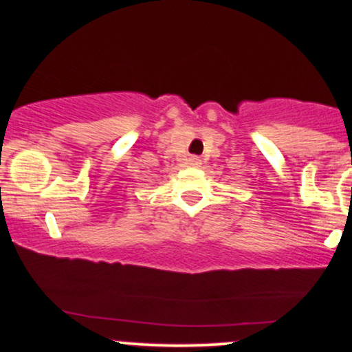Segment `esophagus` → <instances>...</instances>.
Wrapping results in <instances>:
<instances>
[{
    "label": "esophagus",
    "instance_id": "1",
    "mask_svg": "<svg viewBox=\"0 0 352 352\" xmlns=\"http://www.w3.org/2000/svg\"><path fill=\"white\" fill-rule=\"evenodd\" d=\"M187 165H190V167H200V165H201L200 157H197V155H190L188 159H187Z\"/></svg>",
    "mask_w": 352,
    "mask_h": 352
}]
</instances>
